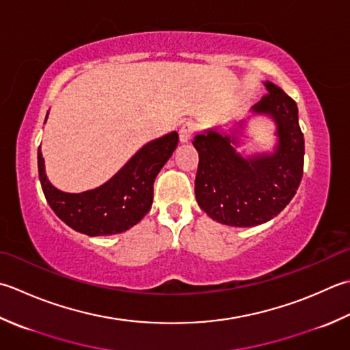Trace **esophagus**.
Here are the masks:
<instances>
[{"mask_svg": "<svg viewBox=\"0 0 350 350\" xmlns=\"http://www.w3.org/2000/svg\"><path fill=\"white\" fill-rule=\"evenodd\" d=\"M196 132V124L193 121H187L179 130V136H180V142H189L193 135Z\"/></svg>", "mask_w": 350, "mask_h": 350, "instance_id": "esophagus-1", "label": "esophagus"}]
</instances>
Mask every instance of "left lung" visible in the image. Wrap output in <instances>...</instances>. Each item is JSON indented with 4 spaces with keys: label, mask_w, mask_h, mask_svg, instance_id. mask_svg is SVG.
<instances>
[{
    "label": "left lung",
    "mask_w": 350,
    "mask_h": 350,
    "mask_svg": "<svg viewBox=\"0 0 350 350\" xmlns=\"http://www.w3.org/2000/svg\"><path fill=\"white\" fill-rule=\"evenodd\" d=\"M264 86L269 94L250 107V113L275 122L273 152L249 157L237 152L245 120L230 133L212 127L193 141L198 152L197 203L217 223L252 228L270 221L291 202L302 180L305 142L296 101L271 81Z\"/></svg>",
    "instance_id": "1"
}]
</instances>
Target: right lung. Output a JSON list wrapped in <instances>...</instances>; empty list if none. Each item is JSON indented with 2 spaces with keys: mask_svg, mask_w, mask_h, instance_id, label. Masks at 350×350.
<instances>
[{
  "mask_svg": "<svg viewBox=\"0 0 350 350\" xmlns=\"http://www.w3.org/2000/svg\"><path fill=\"white\" fill-rule=\"evenodd\" d=\"M177 142V132L147 142L106 183L83 193H65L48 180L39 146V180L46 202L62 221L80 234L105 237L126 232L152 208L154 179L173 154Z\"/></svg>",
  "mask_w": 350,
  "mask_h": 350,
  "instance_id": "obj_1",
  "label": "right lung"
}]
</instances>
